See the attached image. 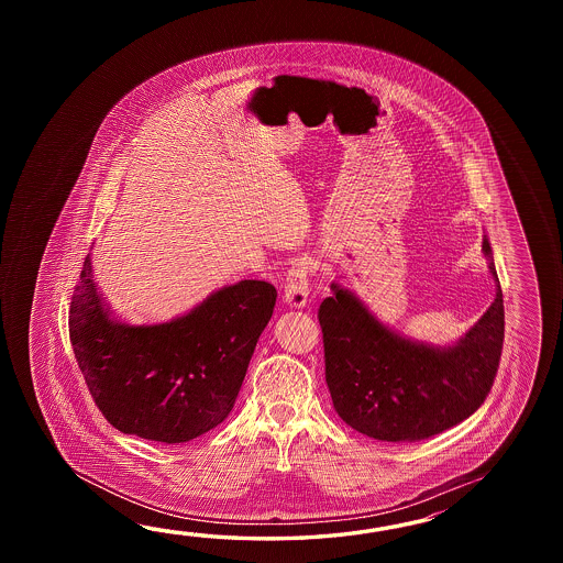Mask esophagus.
<instances>
[{
    "mask_svg": "<svg viewBox=\"0 0 563 563\" xmlns=\"http://www.w3.org/2000/svg\"><path fill=\"white\" fill-rule=\"evenodd\" d=\"M311 272H313V264L310 257H298L287 269L286 291H284L287 306L303 308L308 303Z\"/></svg>",
    "mask_w": 563,
    "mask_h": 563,
    "instance_id": "34e87169",
    "label": "esophagus"
}]
</instances>
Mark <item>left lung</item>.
<instances>
[{"instance_id":"1","label":"left lung","mask_w":563,"mask_h":563,"mask_svg":"<svg viewBox=\"0 0 563 563\" xmlns=\"http://www.w3.org/2000/svg\"><path fill=\"white\" fill-rule=\"evenodd\" d=\"M455 346L410 342L378 322L347 289L318 310L325 383L338 417L376 441L417 443L468 419L489 396L505 338L503 291Z\"/></svg>"}]
</instances>
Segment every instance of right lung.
<instances>
[{
    "label": "right lung",
    "mask_w": 563,
    "mask_h": 563,
    "mask_svg": "<svg viewBox=\"0 0 563 563\" xmlns=\"http://www.w3.org/2000/svg\"><path fill=\"white\" fill-rule=\"evenodd\" d=\"M276 287L243 279L177 320L129 325L110 316L86 255L70 303V342L104 419L146 441L187 443L228 419Z\"/></svg>",
    "instance_id": "add662e5"
}]
</instances>
